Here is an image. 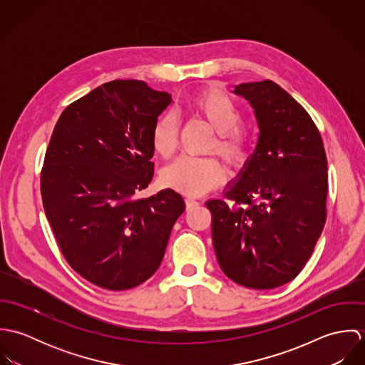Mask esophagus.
<instances>
[{
	"label": "esophagus",
	"mask_w": 365,
	"mask_h": 365,
	"mask_svg": "<svg viewBox=\"0 0 365 365\" xmlns=\"http://www.w3.org/2000/svg\"><path fill=\"white\" fill-rule=\"evenodd\" d=\"M185 205H187V209L194 208L195 205H198V201L192 197H188V198H185Z\"/></svg>",
	"instance_id": "obj_1"
}]
</instances>
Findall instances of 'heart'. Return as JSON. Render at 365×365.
<instances>
[{"instance_id": "1", "label": "heart", "mask_w": 365, "mask_h": 365, "mask_svg": "<svg viewBox=\"0 0 365 365\" xmlns=\"http://www.w3.org/2000/svg\"><path fill=\"white\" fill-rule=\"evenodd\" d=\"M190 110L202 118L216 130L213 148L216 153L233 165L243 164L247 158L250 135L240 123L242 112L235 100L220 88H208L200 93L190 104ZM178 122L173 113L161 115L153 126L152 140L160 156H171L177 148ZM165 185L184 194H202L225 180L222 164L212 157L181 156L165 167L163 173Z\"/></svg>"}]
</instances>
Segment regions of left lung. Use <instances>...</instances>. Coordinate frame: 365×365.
<instances>
[{"label":"left lung","mask_w":365,"mask_h":365,"mask_svg":"<svg viewBox=\"0 0 365 365\" xmlns=\"http://www.w3.org/2000/svg\"><path fill=\"white\" fill-rule=\"evenodd\" d=\"M235 94L255 109L259 142L227 201L209 200L216 259L227 278L253 289L292 281L311 259L326 222L327 160L312 118L271 80Z\"/></svg>","instance_id":"1"}]
</instances>
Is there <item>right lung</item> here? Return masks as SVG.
<instances>
[{
	"label": "right lung",
	"instance_id": "add662e5",
	"mask_svg": "<svg viewBox=\"0 0 365 365\" xmlns=\"http://www.w3.org/2000/svg\"><path fill=\"white\" fill-rule=\"evenodd\" d=\"M171 96L145 81L105 83L60 115L41 174L46 217L64 259L91 284L130 289L164 257L185 210L171 188L138 200L153 178V126Z\"/></svg>",
	"mask_w": 365,
	"mask_h": 365
}]
</instances>
